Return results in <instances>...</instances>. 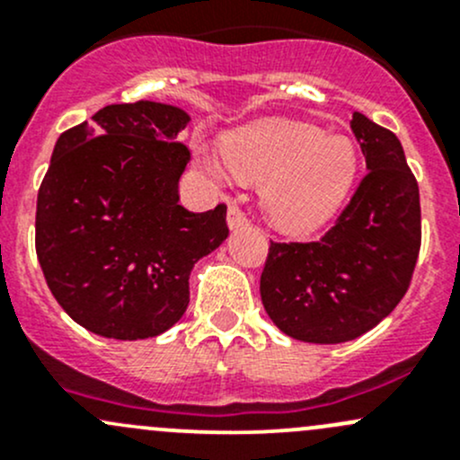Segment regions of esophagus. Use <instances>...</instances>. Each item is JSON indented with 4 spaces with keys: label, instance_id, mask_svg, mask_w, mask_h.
<instances>
[{
    "label": "esophagus",
    "instance_id": "obj_1",
    "mask_svg": "<svg viewBox=\"0 0 460 460\" xmlns=\"http://www.w3.org/2000/svg\"><path fill=\"white\" fill-rule=\"evenodd\" d=\"M226 225H229V229H240V226L249 225L247 216L240 211L238 204H229V211H226Z\"/></svg>",
    "mask_w": 460,
    "mask_h": 460
}]
</instances>
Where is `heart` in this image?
<instances>
[{
	"label": "heart",
	"instance_id": "heart-1",
	"mask_svg": "<svg viewBox=\"0 0 460 460\" xmlns=\"http://www.w3.org/2000/svg\"><path fill=\"white\" fill-rule=\"evenodd\" d=\"M225 164L235 178L262 185L260 198L269 222L291 235L327 225L349 200L360 157L345 136H327L314 124L264 119L226 137ZM208 171L220 169L208 162Z\"/></svg>",
	"mask_w": 460,
	"mask_h": 460
}]
</instances>
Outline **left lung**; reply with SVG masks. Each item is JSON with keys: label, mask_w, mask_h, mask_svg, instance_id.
I'll use <instances>...</instances> for the list:
<instances>
[{"label": "left lung", "mask_w": 460, "mask_h": 460, "mask_svg": "<svg viewBox=\"0 0 460 460\" xmlns=\"http://www.w3.org/2000/svg\"><path fill=\"white\" fill-rule=\"evenodd\" d=\"M349 124L369 173L318 243H271L260 276L273 324L316 345L354 341L387 318L420 252L419 184L401 140L363 113Z\"/></svg>", "instance_id": "left-lung-1"}]
</instances>
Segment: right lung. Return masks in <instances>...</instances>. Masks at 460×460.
Listing matches in <instances>:
<instances>
[{
	"label": "right lung",
	"mask_w": 460,
	"mask_h": 460,
	"mask_svg": "<svg viewBox=\"0 0 460 460\" xmlns=\"http://www.w3.org/2000/svg\"><path fill=\"white\" fill-rule=\"evenodd\" d=\"M189 119L162 102L111 104L55 144L37 193V260L64 312L97 336L142 341L173 327L196 262L229 235L225 204H180Z\"/></svg>",
	"instance_id": "1"
}]
</instances>
